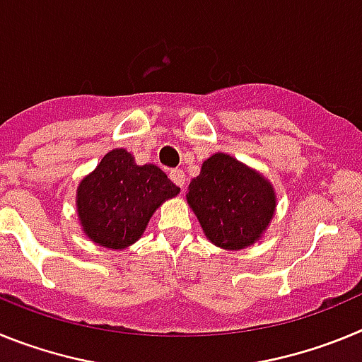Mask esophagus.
I'll return each instance as SVG.
<instances>
[{
  "instance_id": "1",
  "label": "esophagus",
  "mask_w": 362,
  "mask_h": 362,
  "mask_svg": "<svg viewBox=\"0 0 362 362\" xmlns=\"http://www.w3.org/2000/svg\"><path fill=\"white\" fill-rule=\"evenodd\" d=\"M170 179L177 185L179 188H181V190H183L185 183H187V175H185V172L181 170V168H174V170H170Z\"/></svg>"
}]
</instances>
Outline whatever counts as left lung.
I'll use <instances>...</instances> for the list:
<instances>
[{
	"instance_id": "left-lung-1",
	"label": "left lung",
	"mask_w": 362,
	"mask_h": 362,
	"mask_svg": "<svg viewBox=\"0 0 362 362\" xmlns=\"http://www.w3.org/2000/svg\"><path fill=\"white\" fill-rule=\"evenodd\" d=\"M187 203L212 245L243 250L263 238L276 216L277 196L261 172L216 152L188 185Z\"/></svg>"
}]
</instances>
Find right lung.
<instances>
[{
	"instance_id": "1",
	"label": "right lung",
	"mask_w": 362,
	"mask_h": 362,
	"mask_svg": "<svg viewBox=\"0 0 362 362\" xmlns=\"http://www.w3.org/2000/svg\"><path fill=\"white\" fill-rule=\"evenodd\" d=\"M179 192L159 166L137 165L129 150L114 148L79 181L76 212L92 243L123 250L141 238L153 212Z\"/></svg>"
}]
</instances>
